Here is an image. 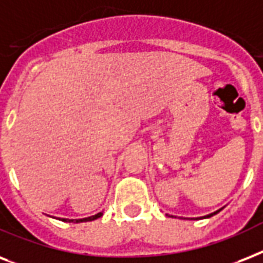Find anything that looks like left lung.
Here are the masks:
<instances>
[{
    "instance_id": "8db88e82",
    "label": "left lung",
    "mask_w": 263,
    "mask_h": 263,
    "mask_svg": "<svg viewBox=\"0 0 263 263\" xmlns=\"http://www.w3.org/2000/svg\"><path fill=\"white\" fill-rule=\"evenodd\" d=\"M223 209V207H222ZM222 209H219V210H217V211H214V213H211V214H209V215H204V217H197V218H192V219H203V218H210V217H213V215H215L217 214V213H219V211H221V210Z\"/></svg>"
}]
</instances>
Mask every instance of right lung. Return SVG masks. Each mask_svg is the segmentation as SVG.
Masks as SVG:
<instances>
[{"label":"right lung","instance_id":"right-lung-1","mask_svg":"<svg viewBox=\"0 0 263 263\" xmlns=\"http://www.w3.org/2000/svg\"><path fill=\"white\" fill-rule=\"evenodd\" d=\"M103 215V211L101 213H97V214L91 215V217H87V218H79V219H68V218H59L60 221L63 222H75V223H79V222H89V221H95V219L100 218Z\"/></svg>","mask_w":263,"mask_h":263}]
</instances>
